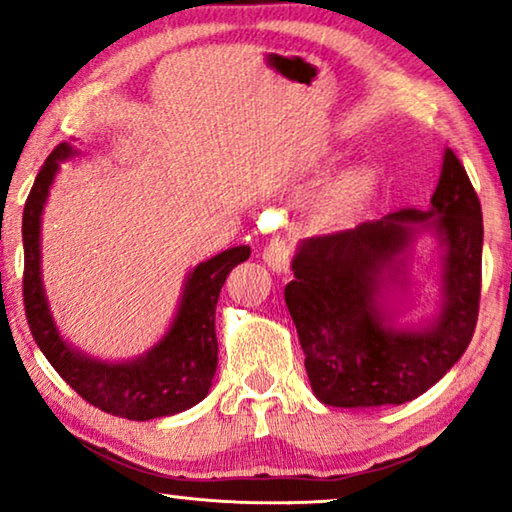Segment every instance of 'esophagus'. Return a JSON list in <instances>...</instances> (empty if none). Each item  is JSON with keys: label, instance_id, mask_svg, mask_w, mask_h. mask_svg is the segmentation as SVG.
Masks as SVG:
<instances>
[{"label": "esophagus", "instance_id": "esophagus-1", "mask_svg": "<svg viewBox=\"0 0 512 512\" xmlns=\"http://www.w3.org/2000/svg\"><path fill=\"white\" fill-rule=\"evenodd\" d=\"M291 244L286 240H272L268 247L263 251V261L268 263V268L272 272H286L289 270V263H291Z\"/></svg>", "mask_w": 512, "mask_h": 512}]
</instances>
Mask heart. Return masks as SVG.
Wrapping results in <instances>:
<instances>
[{
  "label": "heart",
  "instance_id": "heart-1",
  "mask_svg": "<svg viewBox=\"0 0 512 512\" xmlns=\"http://www.w3.org/2000/svg\"><path fill=\"white\" fill-rule=\"evenodd\" d=\"M375 188V174L368 167H359L335 181L331 191L326 193L321 202V219L331 226H345L359 214V209L366 205Z\"/></svg>",
  "mask_w": 512,
  "mask_h": 512
}]
</instances>
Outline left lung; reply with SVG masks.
Instances as JSON below:
<instances>
[{
	"mask_svg": "<svg viewBox=\"0 0 512 512\" xmlns=\"http://www.w3.org/2000/svg\"><path fill=\"white\" fill-rule=\"evenodd\" d=\"M431 229L441 244V307L396 329L381 300L407 285V256ZM284 298L314 396L335 408L401 405L422 396L466 352L478 324L482 209L464 165L445 149L431 207L401 209L352 230L307 237Z\"/></svg>",
	"mask_w": 512,
	"mask_h": 512,
	"instance_id": "8db88e82",
	"label": "left lung"
}]
</instances>
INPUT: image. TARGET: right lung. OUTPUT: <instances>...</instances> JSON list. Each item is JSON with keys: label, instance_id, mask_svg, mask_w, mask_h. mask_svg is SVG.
Returning a JSON list of instances; mask_svg holds the SVG:
<instances>
[{"label": "right lung", "instance_id": "obj_1", "mask_svg": "<svg viewBox=\"0 0 512 512\" xmlns=\"http://www.w3.org/2000/svg\"><path fill=\"white\" fill-rule=\"evenodd\" d=\"M72 144H58L34 179L23 212V298L32 338L58 375L90 405L109 415L135 419L167 417L198 405L212 387L219 342L214 314L221 286L249 247L221 251L188 272L177 317L149 352L132 361H100L62 340L41 282V214L62 160L76 156Z\"/></svg>", "mask_w": 512, "mask_h": 512}]
</instances>
